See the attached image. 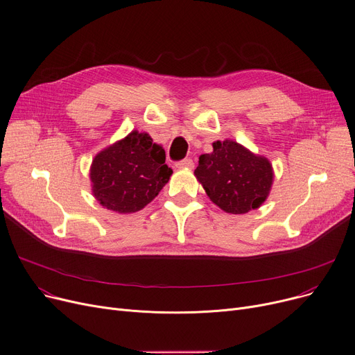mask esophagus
Listing matches in <instances>:
<instances>
[{"instance_id":"1","label":"esophagus","mask_w":355,"mask_h":355,"mask_svg":"<svg viewBox=\"0 0 355 355\" xmlns=\"http://www.w3.org/2000/svg\"><path fill=\"white\" fill-rule=\"evenodd\" d=\"M193 160L191 159V157H184V159H182V160H179V162H176V168H186V169H192L193 168Z\"/></svg>"}]
</instances>
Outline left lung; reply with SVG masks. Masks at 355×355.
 Returning <instances> with one entry per match:
<instances>
[{"label":"left lung","instance_id":"8db88e82","mask_svg":"<svg viewBox=\"0 0 355 355\" xmlns=\"http://www.w3.org/2000/svg\"><path fill=\"white\" fill-rule=\"evenodd\" d=\"M198 180L211 200L227 214H246L263 203L272 184V166L232 140L215 141L199 157Z\"/></svg>","mask_w":355,"mask_h":355}]
</instances>
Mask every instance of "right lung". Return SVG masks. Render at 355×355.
Masks as SVG:
<instances>
[{
    "instance_id": "right-lung-1",
    "label": "right lung",
    "mask_w": 355,
    "mask_h": 355,
    "mask_svg": "<svg viewBox=\"0 0 355 355\" xmlns=\"http://www.w3.org/2000/svg\"><path fill=\"white\" fill-rule=\"evenodd\" d=\"M164 159V150L149 135L130 133L94 157L90 178L96 199L119 214L143 209L172 175Z\"/></svg>"
}]
</instances>
